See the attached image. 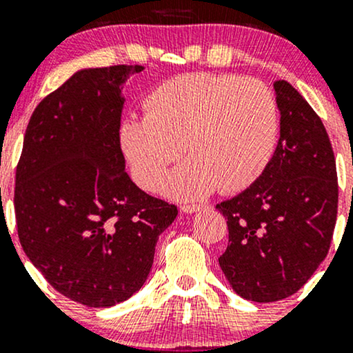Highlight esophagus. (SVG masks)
<instances>
[{"label": "esophagus", "mask_w": 353, "mask_h": 353, "mask_svg": "<svg viewBox=\"0 0 353 353\" xmlns=\"http://www.w3.org/2000/svg\"><path fill=\"white\" fill-rule=\"evenodd\" d=\"M204 209V205L201 204H184L181 205V210L184 214H194V212H199V210Z\"/></svg>", "instance_id": "esophagus-1"}]
</instances>
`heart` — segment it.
I'll use <instances>...</instances> for the list:
<instances>
[{
	"label": "heart",
	"mask_w": 353,
	"mask_h": 353,
	"mask_svg": "<svg viewBox=\"0 0 353 353\" xmlns=\"http://www.w3.org/2000/svg\"><path fill=\"white\" fill-rule=\"evenodd\" d=\"M144 117L119 125V145L141 188L159 185L184 144L189 159L163 190L199 199L216 190L237 192L264 172L275 149L279 112L264 83L192 72L164 81L144 99Z\"/></svg>",
	"instance_id": "b5f03b06"
}]
</instances>
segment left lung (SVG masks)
Returning <instances> with one entry per match:
<instances>
[{
	"mask_svg": "<svg viewBox=\"0 0 353 353\" xmlns=\"http://www.w3.org/2000/svg\"><path fill=\"white\" fill-rule=\"evenodd\" d=\"M281 137L264 172L216 205L229 245L219 265L234 292L252 302L289 297L329 252L339 185L329 134L301 92L275 81Z\"/></svg>",
	"mask_w": 353,
	"mask_h": 353,
	"instance_id": "obj_1",
	"label": "left lung"
}]
</instances>
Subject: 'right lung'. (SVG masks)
Instances as JSON below:
<instances>
[{
	"instance_id": "right-lung-1",
	"label": "right lung",
	"mask_w": 353,
	"mask_h": 353,
	"mask_svg": "<svg viewBox=\"0 0 353 353\" xmlns=\"http://www.w3.org/2000/svg\"><path fill=\"white\" fill-rule=\"evenodd\" d=\"M141 70L76 71L34 109L16 168L24 254L59 294L88 307H112L144 285L157 239L177 216L125 172L123 89Z\"/></svg>"
}]
</instances>
